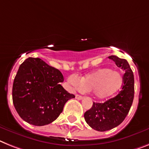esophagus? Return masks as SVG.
Segmentation results:
<instances>
[{"label":"esophagus","instance_id":"obj_1","mask_svg":"<svg viewBox=\"0 0 149 149\" xmlns=\"http://www.w3.org/2000/svg\"><path fill=\"white\" fill-rule=\"evenodd\" d=\"M76 98L78 100H82L83 98V97L82 95H76Z\"/></svg>","mask_w":149,"mask_h":149}]
</instances>
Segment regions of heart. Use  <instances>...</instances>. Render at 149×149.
Returning <instances> with one entry per match:
<instances>
[{
    "instance_id": "1",
    "label": "heart",
    "mask_w": 149,
    "mask_h": 149,
    "mask_svg": "<svg viewBox=\"0 0 149 149\" xmlns=\"http://www.w3.org/2000/svg\"><path fill=\"white\" fill-rule=\"evenodd\" d=\"M69 84L82 91H91L95 98L104 99L111 97L121 88L123 76L119 71L108 67L99 68L78 79L70 77Z\"/></svg>"
}]
</instances>
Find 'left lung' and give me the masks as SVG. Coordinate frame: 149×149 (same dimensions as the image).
Wrapping results in <instances>:
<instances>
[{
  "instance_id": "1",
  "label": "left lung",
  "mask_w": 149,
  "mask_h": 149,
  "mask_svg": "<svg viewBox=\"0 0 149 149\" xmlns=\"http://www.w3.org/2000/svg\"><path fill=\"white\" fill-rule=\"evenodd\" d=\"M108 58L123 70V82L117 95L104 103L93 102L92 107L84 113L86 123L100 132L110 130L120 124L128 114L134 98V76L127 60L111 55Z\"/></svg>"
}]
</instances>
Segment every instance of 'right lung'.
<instances>
[{
	"mask_svg": "<svg viewBox=\"0 0 149 149\" xmlns=\"http://www.w3.org/2000/svg\"><path fill=\"white\" fill-rule=\"evenodd\" d=\"M61 71L40 58L29 57L19 67L13 85V103L23 120L45 126L55 120L68 100L75 98L60 83Z\"/></svg>",
	"mask_w": 149,
	"mask_h": 149,
	"instance_id": "right-lung-1",
	"label": "right lung"
}]
</instances>
